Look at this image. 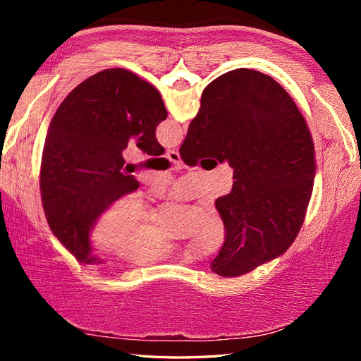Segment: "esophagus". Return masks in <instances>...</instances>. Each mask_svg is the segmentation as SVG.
<instances>
[{
  "label": "esophagus",
  "instance_id": "esophagus-1",
  "mask_svg": "<svg viewBox=\"0 0 361 361\" xmlns=\"http://www.w3.org/2000/svg\"><path fill=\"white\" fill-rule=\"evenodd\" d=\"M166 157L171 161V162H180V157H179V152L174 150V149H169L166 152Z\"/></svg>",
  "mask_w": 361,
  "mask_h": 361
}]
</instances>
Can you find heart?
<instances>
[{
    "instance_id": "1",
    "label": "heart",
    "mask_w": 361,
    "mask_h": 361,
    "mask_svg": "<svg viewBox=\"0 0 361 361\" xmlns=\"http://www.w3.org/2000/svg\"><path fill=\"white\" fill-rule=\"evenodd\" d=\"M154 214L137 195H125L108 204L96 218L90 239L96 250L116 251V257L130 265H149L171 257L191 259L197 247L174 244L159 228L152 224ZM224 226L215 209L206 211L197 228V243L212 250L221 243Z\"/></svg>"
}]
</instances>
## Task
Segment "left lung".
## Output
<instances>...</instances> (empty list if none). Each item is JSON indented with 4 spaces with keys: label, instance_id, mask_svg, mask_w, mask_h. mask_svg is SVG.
Instances as JSON below:
<instances>
[{
    "label": "left lung",
    "instance_id": "obj_1",
    "mask_svg": "<svg viewBox=\"0 0 361 361\" xmlns=\"http://www.w3.org/2000/svg\"><path fill=\"white\" fill-rule=\"evenodd\" d=\"M166 118L159 92L125 69L90 76L59 106L42 155V204L52 233L78 262L101 264L90 243L96 218L138 190L122 152L135 141L147 155H162L155 130Z\"/></svg>",
    "mask_w": 361,
    "mask_h": 361
}]
</instances>
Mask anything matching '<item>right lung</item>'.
<instances>
[{
    "label": "right lung",
    "instance_id": "1",
    "mask_svg": "<svg viewBox=\"0 0 361 361\" xmlns=\"http://www.w3.org/2000/svg\"><path fill=\"white\" fill-rule=\"evenodd\" d=\"M179 155L188 166L212 157L233 169L232 191L215 200L226 235L214 272L243 276L290 247L313 190L314 147L277 81L251 69L218 76L202 93Z\"/></svg>",
    "mask_w": 361,
    "mask_h": 361
}]
</instances>
